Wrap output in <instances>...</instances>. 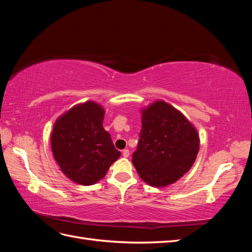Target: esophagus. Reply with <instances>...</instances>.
<instances>
[{"instance_id": "obj_1", "label": "esophagus", "mask_w": 252, "mask_h": 252, "mask_svg": "<svg viewBox=\"0 0 252 252\" xmlns=\"http://www.w3.org/2000/svg\"><path fill=\"white\" fill-rule=\"evenodd\" d=\"M123 157L124 158H128L129 157V150L128 149H124L123 150Z\"/></svg>"}]
</instances>
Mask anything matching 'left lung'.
<instances>
[{"instance_id": "1", "label": "left lung", "mask_w": 252, "mask_h": 252, "mask_svg": "<svg viewBox=\"0 0 252 252\" xmlns=\"http://www.w3.org/2000/svg\"><path fill=\"white\" fill-rule=\"evenodd\" d=\"M141 113L142 129L132 163L148 185L173 184L192 167L200 149L199 133L184 114L162 100Z\"/></svg>"}]
</instances>
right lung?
Segmentation results:
<instances>
[{
    "mask_svg": "<svg viewBox=\"0 0 252 252\" xmlns=\"http://www.w3.org/2000/svg\"><path fill=\"white\" fill-rule=\"evenodd\" d=\"M104 116L100 104L87 101L73 106L53 125V158L61 171L80 185H94L102 180L121 156L103 127Z\"/></svg>",
    "mask_w": 252,
    "mask_h": 252,
    "instance_id": "add662e5",
    "label": "right lung"
}]
</instances>
